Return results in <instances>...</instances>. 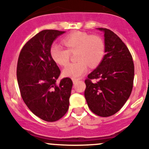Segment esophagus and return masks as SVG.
<instances>
[{
    "label": "esophagus",
    "mask_w": 149,
    "mask_h": 149,
    "mask_svg": "<svg viewBox=\"0 0 149 149\" xmlns=\"http://www.w3.org/2000/svg\"><path fill=\"white\" fill-rule=\"evenodd\" d=\"M78 81H79V79H73V83L75 84L76 83H77Z\"/></svg>",
    "instance_id": "obj_1"
}]
</instances>
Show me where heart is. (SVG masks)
Instances as JSON below:
<instances>
[{"label": "heart", "instance_id": "b5f03b06", "mask_svg": "<svg viewBox=\"0 0 149 149\" xmlns=\"http://www.w3.org/2000/svg\"><path fill=\"white\" fill-rule=\"evenodd\" d=\"M63 42L65 49L58 44H53L50 47V55L57 64L65 65L70 60V52L77 51L76 62L69 64L63 70L66 77L76 79L87 71L88 66L97 67L102 61L105 52L103 39L99 35H91L83 31H75L66 36Z\"/></svg>", "mask_w": 149, "mask_h": 149}]
</instances>
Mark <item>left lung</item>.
Returning <instances> with one entry per match:
<instances>
[{
  "label": "left lung",
  "mask_w": 149,
  "mask_h": 149,
  "mask_svg": "<svg viewBox=\"0 0 149 149\" xmlns=\"http://www.w3.org/2000/svg\"><path fill=\"white\" fill-rule=\"evenodd\" d=\"M104 33L105 52L102 61L85 80L86 100L91 112L100 117L115 115L131 94L134 64L128 48L111 30ZM92 80L97 82H92Z\"/></svg>",
  "instance_id": "left-lung-1"
}]
</instances>
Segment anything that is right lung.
I'll use <instances>...</instances> for the list:
<instances>
[{
    "label": "right lung",
    "instance_id": "add662e5",
    "mask_svg": "<svg viewBox=\"0 0 149 149\" xmlns=\"http://www.w3.org/2000/svg\"><path fill=\"white\" fill-rule=\"evenodd\" d=\"M63 33L41 31L24 45L18 59L16 76L21 96L36 116L47 122L57 121L65 115L73 86L70 78L57 84L61 70L49 52L54 40Z\"/></svg>",
    "mask_w": 149,
    "mask_h": 149
}]
</instances>
